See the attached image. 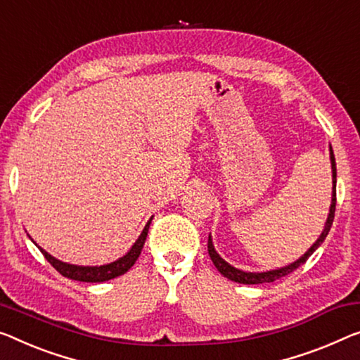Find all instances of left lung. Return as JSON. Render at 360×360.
Returning a JSON list of instances; mask_svg holds the SVG:
<instances>
[{
  "mask_svg": "<svg viewBox=\"0 0 360 360\" xmlns=\"http://www.w3.org/2000/svg\"><path fill=\"white\" fill-rule=\"evenodd\" d=\"M330 160H331V173H333V192H331V205H330V213H328V218H326V223H325V228L323 231H321L320 238L315 240V244L310 248L305 254L297 259L296 262H292L291 265H286L283 268H278V270H270V271H262V273H252V271H243L239 270V268H234L233 265H229L228 262H224L221 257L217 250L213 248V243H212V236H208V254H210V259L213 262V265L218 268V271L221 273L224 278H228V280L236 281V283H243V284H260V283H273L276 280H280V278L289 275V273H292L296 268H299L300 265H304L305 262L310 255L314 254L315 250H317L321 243H323L326 236L330 233V228L331 224H333V219H335V208H336V162H335V155H333V148L330 146Z\"/></svg>",
  "mask_w": 360,
  "mask_h": 360,
  "instance_id": "obj_1",
  "label": "left lung"
}]
</instances>
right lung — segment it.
Segmentation results:
<instances>
[{
  "mask_svg": "<svg viewBox=\"0 0 360 360\" xmlns=\"http://www.w3.org/2000/svg\"><path fill=\"white\" fill-rule=\"evenodd\" d=\"M150 221H152V218H150ZM150 221L146 224V228H143V231L141 233V236H139V239L134 243L131 250H129L126 255H122L121 259H117L106 265H100V266L71 265V264H66V262L55 259V257L48 254L46 250H43L40 245L39 249L41 250V254L45 255V259L53 265V268H56V271H60L63 276L71 278V280H76V281H84V283H103V281L112 280V278L124 275L129 268L136 264V260L139 259V255H141L142 252L143 244H146Z\"/></svg>",
  "mask_w": 360,
  "mask_h": 360,
  "instance_id": "1",
  "label": "right lung"
}]
</instances>
